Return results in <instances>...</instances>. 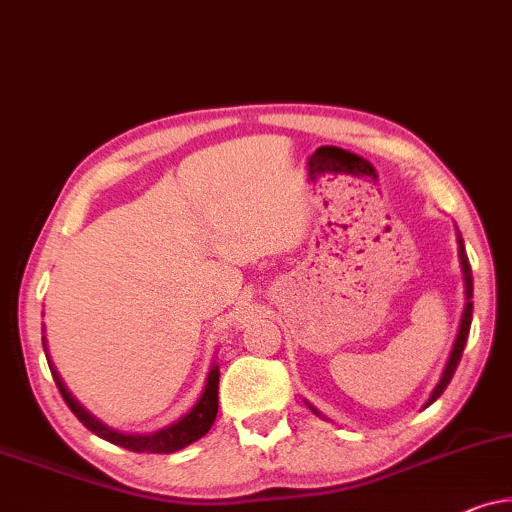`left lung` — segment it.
<instances>
[{
  "instance_id": "obj_1",
  "label": "left lung",
  "mask_w": 512,
  "mask_h": 512,
  "mask_svg": "<svg viewBox=\"0 0 512 512\" xmlns=\"http://www.w3.org/2000/svg\"><path fill=\"white\" fill-rule=\"evenodd\" d=\"M457 248H459V264H462V276H464V297H466V304H464V313H462V320H459V331H457V338H455V345H452L450 350V357H448V364H445L443 369V376L438 380V385L434 387V392H431L429 401L424 403V408L431 406L441 394L445 392V387L450 385L452 376H455L457 371V364L459 359H462V352H464V345H466V338H469V329H471V320H473V276H471V264H469V257H466V250H464V239L462 234L457 232ZM308 408L313 410V413H318L311 403H308ZM320 415V413H318Z\"/></svg>"
}]
</instances>
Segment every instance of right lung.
Segmentation results:
<instances>
[{
  "label": "right lung",
  "mask_w": 512,
  "mask_h": 512,
  "mask_svg": "<svg viewBox=\"0 0 512 512\" xmlns=\"http://www.w3.org/2000/svg\"><path fill=\"white\" fill-rule=\"evenodd\" d=\"M41 341H43V350H46L50 373H53V380H55L57 390H60V394H62V399L67 401L71 413H74L78 420L83 422V427H88L92 434L104 438V441L120 445V448L132 450V452L171 455V452H178V450L187 448L190 443L199 441V438L206 436L208 429L213 427L215 415H218V383H220L218 364L211 366V371H208V378H206V385H204V392H201L199 401L190 408V413H185L181 420H176L174 424H169V427H164V429H157V431H153V434H122V431L106 427L102 420H97L95 415L88 413V410H85L81 403L74 399V394L67 390V385L62 383L60 373H57L53 362H50V355L46 348V336H41Z\"/></svg>",
  "instance_id": "1"
}]
</instances>
